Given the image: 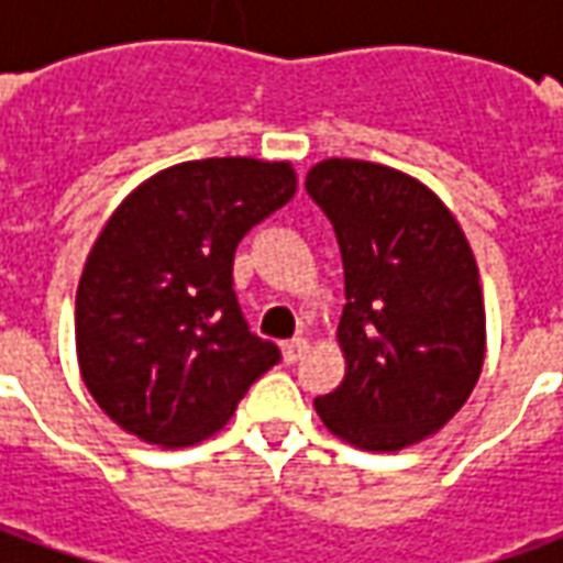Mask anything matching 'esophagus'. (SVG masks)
Returning <instances> with one entry per match:
<instances>
[{"label":"esophagus","mask_w":563,"mask_h":563,"mask_svg":"<svg viewBox=\"0 0 563 563\" xmlns=\"http://www.w3.org/2000/svg\"><path fill=\"white\" fill-rule=\"evenodd\" d=\"M307 350H310V341H307V338H295V341L283 343V358H286V362H298Z\"/></svg>","instance_id":"1"}]
</instances>
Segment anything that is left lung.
I'll return each instance as SVG.
<instances>
[{"label":"left lung","instance_id":"left-lung-1","mask_svg":"<svg viewBox=\"0 0 563 563\" xmlns=\"http://www.w3.org/2000/svg\"><path fill=\"white\" fill-rule=\"evenodd\" d=\"M305 186L334 225L346 295L338 322L346 374L313 407L355 449L413 446L459 413L483 374L471 244L437 192L389 165L334 156Z\"/></svg>","mask_w":563,"mask_h":563}]
</instances>
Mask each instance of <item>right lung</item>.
I'll list each match as a JSON object with an SVG mask.
<instances>
[{"label":"right lung","mask_w":563,"mask_h":563,"mask_svg":"<svg viewBox=\"0 0 563 563\" xmlns=\"http://www.w3.org/2000/svg\"><path fill=\"white\" fill-rule=\"evenodd\" d=\"M298 189L292 162H180L129 192L92 244L75 298L84 386L123 431L196 446L232 419L280 350L246 329L234 250Z\"/></svg>","instance_id":"add662e5"}]
</instances>
